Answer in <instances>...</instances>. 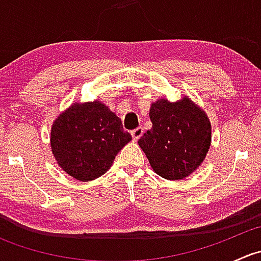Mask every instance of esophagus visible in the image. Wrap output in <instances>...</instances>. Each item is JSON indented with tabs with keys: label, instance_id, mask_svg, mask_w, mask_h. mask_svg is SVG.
<instances>
[{
	"label": "esophagus",
	"instance_id": "34e87169",
	"mask_svg": "<svg viewBox=\"0 0 261 261\" xmlns=\"http://www.w3.org/2000/svg\"><path fill=\"white\" fill-rule=\"evenodd\" d=\"M143 133H144L143 127H136L135 130L131 131V135H133V139H134V140L138 141L139 139L141 138V135H143Z\"/></svg>",
	"mask_w": 261,
	"mask_h": 261
}]
</instances>
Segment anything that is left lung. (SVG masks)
Returning a JSON list of instances; mask_svg holds the SVG:
<instances>
[{"label":"left lung","instance_id":"1","mask_svg":"<svg viewBox=\"0 0 261 261\" xmlns=\"http://www.w3.org/2000/svg\"><path fill=\"white\" fill-rule=\"evenodd\" d=\"M149 116L152 127L139 139V146L154 172L169 180L188 177L211 146V122L206 112L183 97L177 102L158 99Z\"/></svg>","mask_w":261,"mask_h":261}]
</instances>
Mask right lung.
<instances>
[{
  "instance_id": "1",
  "label": "right lung",
  "mask_w": 261,
  "mask_h": 261,
  "mask_svg": "<svg viewBox=\"0 0 261 261\" xmlns=\"http://www.w3.org/2000/svg\"><path fill=\"white\" fill-rule=\"evenodd\" d=\"M128 141L120 118L99 101L73 103L55 118L50 133L58 165L81 181L105 174Z\"/></svg>"
}]
</instances>
